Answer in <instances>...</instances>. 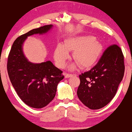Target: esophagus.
Listing matches in <instances>:
<instances>
[{
	"label": "esophagus",
	"mask_w": 132,
	"mask_h": 132,
	"mask_svg": "<svg viewBox=\"0 0 132 132\" xmlns=\"http://www.w3.org/2000/svg\"><path fill=\"white\" fill-rule=\"evenodd\" d=\"M73 75H72V74H65V78H71V77H72Z\"/></svg>",
	"instance_id": "1"
}]
</instances>
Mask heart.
Instances as JSON below:
<instances>
[{"mask_svg": "<svg viewBox=\"0 0 132 132\" xmlns=\"http://www.w3.org/2000/svg\"><path fill=\"white\" fill-rule=\"evenodd\" d=\"M102 44L91 35L77 36L65 41L64 45L57 44L54 53V57L57 66L64 67L66 60L69 57V51H74L72 57L77 63L84 68H89L96 63L102 54ZM77 63L71 65L75 69Z\"/></svg>", "mask_w": 132, "mask_h": 132, "instance_id": "heart-1", "label": "heart"}]
</instances>
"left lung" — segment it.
I'll return each instance as SVG.
<instances>
[{"label": "left lung", "instance_id": "left-lung-1", "mask_svg": "<svg viewBox=\"0 0 132 132\" xmlns=\"http://www.w3.org/2000/svg\"><path fill=\"white\" fill-rule=\"evenodd\" d=\"M124 71L122 50L117 45H111L105 50L94 67L79 76V99L90 109L104 107L116 95Z\"/></svg>", "mask_w": 132, "mask_h": 132}]
</instances>
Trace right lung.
<instances>
[{
    "instance_id": "right-lung-1",
    "label": "right lung",
    "mask_w": 132,
    "mask_h": 132,
    "mask_svg": "<svg viewBox=\"0 0 132 132\" xmlns=\"http://www.w3.org/2000/svg\"><path fill=\"white\" fill-rule=\"evenodd\" d=\"M52 27L45 25L20 36L13 42L8 56L7 71L12 84L23 102L33 108H43L54 99L57 84L64 76L50 61L30 62L23 54V44L29 36L45 34Z\"/></svg>"
}]
</instances>
